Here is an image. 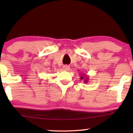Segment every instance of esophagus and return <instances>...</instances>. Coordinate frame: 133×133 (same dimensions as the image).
Here are the masks:
<instances>
[{"mask_svg":"<svg viewBox=\"0 0 133 133\" xmlns=\"http://www.w3.org/2000/svg\"><path fill=\"white\" fill-rule=\"evenodd\" d=\"M63 70L65 71H68L70 70V66H68V65H65V66H63Z\"/></svg>","mask_w":133,"mask_h":133,"instance_id":"obj_1","label":"esophagus"}]
</instances>
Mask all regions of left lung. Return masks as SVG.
<instances>
[{
	"mask_svg": "<svg viewBox=\"0 0 133 133\" xmlns=\"http://www.w3.org/2000/svg\"><path fill=\"white\" fill-rule=\"evenodd\" d=\"M81 79L82 81V80H83L84 81V82L85 83H88V82L89 81V79H88V76H87L86 74L85 75H84V74H81Z\"/></svg>",
	"mask_w": 133,
	"mask_h": 133,
	"instance_id": "8db88e82",
	"label": "left lung"
}]
</instances>
